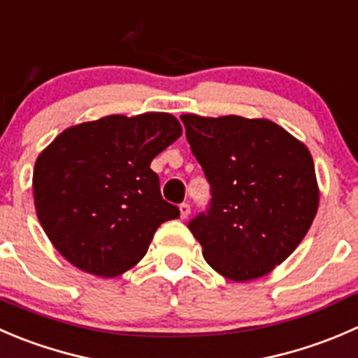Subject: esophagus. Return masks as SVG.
Segmentation results:
<instances>
[{
  "label": "esophagus",
  "instance_id": "obj_1",
  "mask_svg": "<svg viewBox=\"0 0 358 358\" xmlns=\"http://www.w3.org/2000/svg\"><path fill=\"white\" fill-rule=\"evenodd\" d=\"M190 215V206L187 203H182L180 204V217L182 218H187Z\"/></svg>",
  "mask_w": 358,
  "mask_h": 358
}]
</instances>
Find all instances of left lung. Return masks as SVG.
<instances>
[{"instance_id": "left-lung-1", "label": "left lung", "mask_w": 358, "mask_h": 358, "mask_svg": "<svg viewBox=\"0 0 358 358\" xmlns=\"http://www.w3.org/2000/svg\"><path fill=\"white\" fill-rule=\"evenodd\" d=\"M180 119L213 196L208 213L189 224L204 260L232 282L266 276L299 246L318 211L310 150L267 119Z\"/></svg>"}]
</instances>
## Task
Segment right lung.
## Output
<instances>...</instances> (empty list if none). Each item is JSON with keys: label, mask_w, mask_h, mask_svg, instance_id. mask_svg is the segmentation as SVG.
<instances>
[{"label": "right lung", "mask_w": 358, "mask_h": 358, "mask_svg": "<svg viewBox=\"0 0 358 358\" xmlns=\"http://www.w3.org/2000/svg\"><path fill=\"white\" fill-rule=\"evenodd\" d=\"M180 136L171 113L108 115L68 127L38 155V220L69 264L113 278L143 259L159 225L180 217L150 169Z\"/></svg>", "instance_id": "add662e5"}]
</instances>
